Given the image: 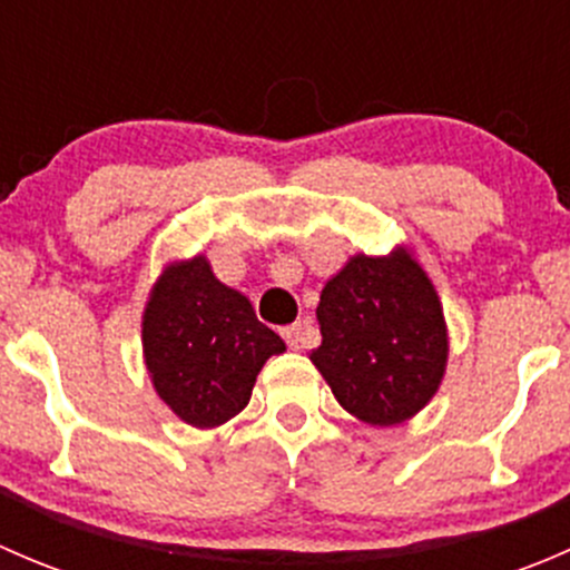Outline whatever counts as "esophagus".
<instances>
[{
    "instance_id": "1",
    "label": "esophagus",
    "mask_w": 570,
    "mask_h": 570,
    "mask_svg": "<svg viewBox=\"0 0 570 570\" xmlns=\"http://www.w3.org/2000/svg\"><path fill=\"white\" fill-rule=\"evenodd\" d=\"M284 338L292 350H303L308 344V325L306 322H295V325L284 327Z\"/></svg>"
}]
</instances>
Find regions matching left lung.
<instances>
[{"label":"left lung","instance_id":"8db88e82","mask_svg":"<svg viewBox=\"0 0 570 570\" xmlns=\"http://www.w3.org/2000/svg\"><path fill=\"white\" fill-rule=\"evenodd\" d=\"M317 320L322 344L308 358L361 422L392 428L439 392L450 355L444 308L405 248L350 258L322 286Z\"/></svg>","mask_w":570,"mask_h":570}]
</instances>
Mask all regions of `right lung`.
Instances as JSON below:
<instances>
[{
    "label": "right lung",
    "mask_w": 570,
    "mask_h": 570,
    "mask_svg": "<svg viewBox=\"0 0 570 570\" xmlns=\"http://www.w3.org/2000/svg\"><path fill=\"white\" fill-rule=\"evenodd\" d=\"M284 350L248 297L215 278L206 256L168 264L142 312L154 389L181 422L200 430L237 416L264 361Z\"/></svg>",
    "instance_id": "right-lung-1"
}]
</instances>
